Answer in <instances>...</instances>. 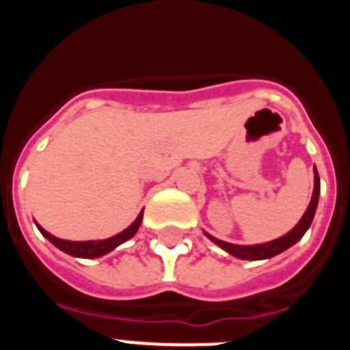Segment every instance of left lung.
I'll list each match as a JSON object with an SVG mask.
<instances>
[{
	"mask_svg": "<svg viewBox=\"0 0 350 350\" xmlns=\"http://www.w3.org/2000/svg\"><path fill=\"white\" fill-rule=\"evenodd\" d=\"M319 193H321V180H319V173L317 170H314V193H312L310 205H308L307 212L303 213V217L299 219L298 224L293 228L287 234L277 238L273 242L267 243H259V245H234V243L222 242V240H217L215 237H210L208 233H205L206 237L212 240L213 243H217L221 249H224L226 252H230L231 256L238 259H249V261H258V259H268L273 258V256L280 254L286 249L295 245L298 240H301V237L307 233V230L310 228L312 221H314L315 210H317V203H319Z\"/></svg>",
	"mask_w": 350,
	"mask_h": 350,
	"instance_id": "8db88e82",
	"label": "left lung"
}]
</instances>
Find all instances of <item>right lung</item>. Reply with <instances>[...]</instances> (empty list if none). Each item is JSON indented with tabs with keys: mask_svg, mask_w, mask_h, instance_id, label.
Returning <instances> with one entry per match:
<instances>
[{
	"mask_svg": "<svg viewBox=\"0 0 350 350\" xmlns=\"http://www.w3.org/2000/svg\"><path fill=\"white\" fill-rule=\"evenodd\" d=\"M142 217H144V210L138 213V217L135 219V222H133L129 228H126L124 231H120L119 234H116V237H112V238H107V240H91V242H70V240H61V238L54 237V234H51L49 231L43 230L40 224H36V222L35 224L38 226L40 233L47 238L49 242L54 243V245L57 247L59 250H63V252H66V254L73 256V258L92 259V258H100V256L108 254L110 250H113L116 247H119L120 243H124L126 240H129L131 237H135V233H137L138 228H140V224H142Z\"/></svg>",
	"mask_w": 350,
	"mask_h": 350,
	"instance_id": "add662e5",
	"label": "right lung"
}]
</instances>
